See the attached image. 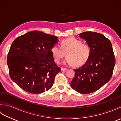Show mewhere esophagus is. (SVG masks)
Here are the masks:
<instances>
[{
    "label": "esophagus",
    "mask_w": 121,
    "mask_h": 121,
    "mask_svg": "<svg viewBox=\"0 0 121 121\" xmlns=\"http://www.w3.org/2000/svg\"><path fill=\"white\" fill-rule=\"evenodd\" d=\"M66 70H67V69H66V68H61V71H66Z\"/></svg>",
    "instance_id": "obj_1"
}]
</instances>
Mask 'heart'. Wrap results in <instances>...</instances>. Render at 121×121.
<instances>
[{
    "label": "heart",
    "instance_id": "heart-1",
    "mask_svg": "<svg viewBox=\"0 0 121 121\" xmlns=\"http://www.w3.org/2000/svg\"><path fill=\"white\" fill-rule=\"evenodd\" d=\"M50 52L56 63H60L66 54L67 57L64 63L79 66L88 60L91 49L88 44L83 43L78 38L69 37L61 41L60 47L57 45L52 46Z\"/></svg>",
    "mask_w": 121,
    "mask_h": 121
}]
</instances>
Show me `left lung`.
Listing matches in <instances>:
<instances>
[{"label": "left lung", "instance_id": "obj_1", "mask_svg": "<svg viewBox=\"0 0 121 121\" xmlns=\"http://www.w3.org/2000/svg\"><path fill=\"white\" fill-rule=\"evenodd\" d=\"M78 35L90 46L91 53L85 65L74 69L75 76L71 86L79 93L87 94L97 91L109 81L115 59L111 43L104 35L90 31Z\"/></svg>", "mask_w": 121, "mask_h": 121}]
</instances>
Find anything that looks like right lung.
<instances>
[{
	"label": "right lung",
	"mask_w": 121,
	"mask_h": 121,
	"mask_svg": "<svg viewBox=\"0 0 121 121\" xmlns=\"http://www.w3.org/2000/svg\"><path fill=\"white\" fill-rule=\"evenodd\" d=\"M58 42L57 37L38 30L17 37L7 58L12 80L31 94H39L50 89L56 75L61 71L50 52Z\"/></svg>",
	"instance_id": "right-lung-1"
}]
</instances>
